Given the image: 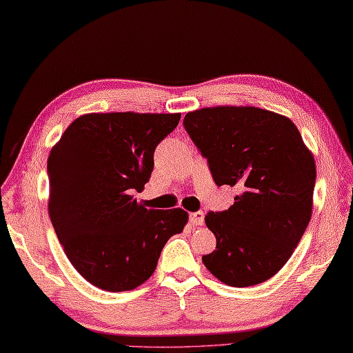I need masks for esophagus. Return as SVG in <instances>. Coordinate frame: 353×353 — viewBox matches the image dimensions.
I'll use <instances>...</instances> for the list:
<instances>
[{"label":"esophagus","mask_w":353,"mask_h":353,"mask_svg":"<svg viewBox=\"0 0 353 353\" xmlns=\"http://www.w3.org/2000/svg\"><path fill=\"white\" fill-rule=\"evenodd\" d=\"M190 222L193 225H203L204 224V213L203 212H193L190 213Z\"/></svg>","instance_id":"obj_1"}]
</instances>
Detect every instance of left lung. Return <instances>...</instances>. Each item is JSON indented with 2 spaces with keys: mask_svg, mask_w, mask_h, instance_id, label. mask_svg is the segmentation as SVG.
<instances>
[{
  "mask_svg": "<svg viewBox=\"0 0 353 353\" xmlns=\"http://www.w3.org/2000/svg\"><path fill=\"white\" fill-rule=\"evenodd\" d=\"M183 123L216 185L241 189L228 210L207 213L216 250L203 256L204 265L230 286L265 282L283 268L311 221V150L290 119L254 106L203 108Z\"/></svg>",
  "mask_w": 353,
  "mask_h": 353,
  "instance_id": "left-lung-1",
  "label": "left lung"
}]
</instances>
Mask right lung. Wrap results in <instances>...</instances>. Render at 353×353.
I'll list each match as a JSON object with an SVG mask.
<instances>
[{"instance_id": "obj_1", "label": "right lung", "mask_w": 353, "mask_h": 353, "mask_svg": "<svg viewBox=\"0 0 353 353\" xmlns=\"http://www.w3.org/2000/svg\"><path fill=\"white\" fill-rule=\"evenodd\" d=\"M179 119L85 114L50 152V219L71 265L100 290L121 292L145 283L169 237L187 224L183 208H146L132 195L149 181L155 148Z\"/></svg>"}]
</instances>
